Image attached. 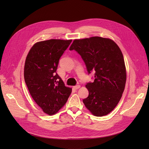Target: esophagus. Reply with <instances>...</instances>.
<instances>
[{
    "instance_id": "34e87169",
    "label": "esophagus",
    "mask_w": 149,
    "mask_h": 149,
    "mask_svg": "<svg viewBox=\"0 0 149 149\" xmlns=\"http://www.w3.org/2000/svg\"><path fill=\"white\" fill-rule=\"evenodd\" d=\"M79 88H80V85H79V84L76 85V86H73V88L75 89H79Z\"/></svg>"
}]
</instances>
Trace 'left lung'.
<instances>
[{
	"label": "left lung",
	"instance_id": "obj_1",
	"mask_svg": "<svg viewBox=\"0 0 149 149\" xmlns=\"http://www.w3.org/2000/svg\"><path fill=\"white\" fill-rule=\"evenodd\" d=\"M81 56L88 73L94 71L93 83L86 87L89 96L83 100L86 107L97 117L106 116L118 105L126 82L123 55L113 40L100 37L74 40L70 50Z\"/></svg>",
	"mask_w": 149,
	"mask_h": 149
}]
</instances>
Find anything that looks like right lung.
<instances>
[{"mask_svg":"<svg viewBox=\"0 0 149 149\" xmlns=\"http://www.w3.org/2000/svg\"><path fill=\"white\" fill-rule=\"evenodd\" d=\"M71 40L51 39L36 43L26 56L24 79L30 95L49 116L58 112L71 93L56 73L59 60Z\"/></svg>","mask_w":149,"mask_h":149,"instance_id":"add662e5","label":"right lung"}]
</instances>
